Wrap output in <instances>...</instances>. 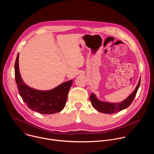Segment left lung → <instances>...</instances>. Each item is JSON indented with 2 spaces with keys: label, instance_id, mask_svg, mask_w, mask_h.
<instances>
[{
  "label": "left lung",
  "instance_id": "obj_1",
  "mask_svg": "<svg viewBox=\"0 0 154 154\" xmlns=\"http://www.w3.org/2000/svg\"><path fill=\"white\" fill-rule=\"evenodd\" d=\"M141 79H140L134 91L131 93L126 99L123 100L119 103H110V102H105L99 100L94 94L93 93L90 95V99L93 106L97 109L99 112L103 113H108V114H113L119 112H121L124 109H125L128 106L130 105L132 103L135 97L137 94V91L139 88L140 85Z\"/></svg>",
  "mask_w": 154,
  "mask_h": 154
}]
</instances>
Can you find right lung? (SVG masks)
<instances>
[{
  "instance_id": "right-lung-1",
  "label": "right lung",
  "mask_w": 154,
  "mask_h": 154,
  "mask_svg": "<svg viewBox=\"0 0 154 154\" xmlns=\"http://www.w3.org/2000/svg\"><path fill=\"white\" fill-rule=\"evenodd\" d=\"M15 80L20 97L32 110L41 114H54L61 112L66 102L72 80L66 82L48 91L32 88L24 83L19 69V54L14 64Z\"/></svg>"
}]
</instances>
